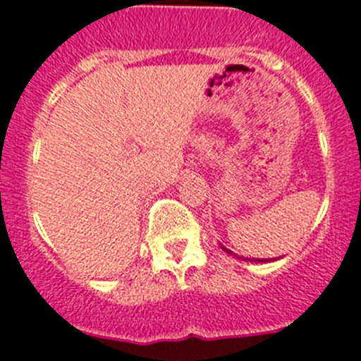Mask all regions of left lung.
I'll return each mask as SVG.
<instances>
[{"mask_svg":"<svg viewBox=\"0 0 361 361\" xmlns=\"http://www.w3.org/2000/svg\"><path fill=\"white\" fill-rule=\"evenodd\" d=\"M223 250L226 252V254H232V250H228V248H224V246H223ZM246 261H254V263H269V261H274V259H246Z\"/></svg>","mask_w":361,"mask_h":361,"instance_id":"8db88e82","label":"left lung"}]
</instances>
